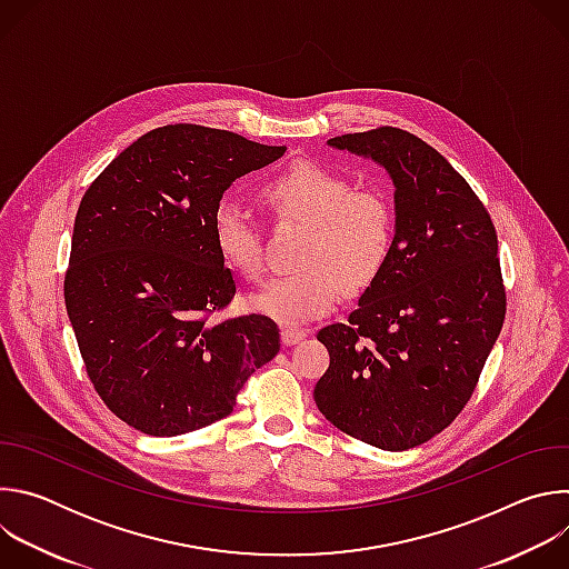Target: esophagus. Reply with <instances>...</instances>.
I'll return each instance as SVG.
<instances>
[{
    "mask_svg": "<svg viewBox=\"0 0 569 569\" xmlns=\"http://www.w3.org/2000/svg\"><path fill=\"white\" fill-rule=\"evenodd\" d=\"M306 336H308V329H299V327H286V329H281V342H283L286 347H292V345L301 342Z\"/></svg>",
    "mask_w": 569,
    "mask_h": 569,
    "instance_id": "1",
    "label": "esophagus"
}]
</instances>
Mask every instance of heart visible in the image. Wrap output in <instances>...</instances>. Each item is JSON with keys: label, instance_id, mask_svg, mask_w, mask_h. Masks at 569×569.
I'll return each instance as SVG.
<instances>
[{"label": "heart", "instance_id": "1", "mask_svg": "<svg viewBox=\"0 0 569 569\" xmlns=\"http://www.w3.org/2000/svg\"><path fill=\"white\" fill-rule=\"evenodd\" d=\"M261 200L277 222L303 224L297 266L274 277L252 297V308L281 323H301L329 312L342 292L367 290L385 270L396 220L389 200L353 184L315 161H297L266 180ZM211 238L220 259L242 279L266 272L263 236L254 216L238 200L224 198L211 216Z\"/></svg>", "mask_w": 569, "mask_h": 569}]
</instances>
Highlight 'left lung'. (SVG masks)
I'll return each mask as SVG.
<instances>
[{
    "label": "left lung",
    "mask_w": 569,
    "mask_h": 569,
    "mask_svg": "<svg viewBox=\"0 0 569 569\" xmlns=\"http://www.w3.org/2000/svg\"><path fill=\"white\" fill-rule=\"evenodd\" d=\"M329 146L387 171L396 233L349 321L317 333L331 365L312 396L349 437L408 450L457 419L502 331L498 233L450 161L412 132L385 126Z\"/></svg>",
    "instance_id": "left-lung-1"
}]
</instances>
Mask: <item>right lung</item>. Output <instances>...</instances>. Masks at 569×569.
<instances>
[{
	"label": "right lung",
	"instance_id": "right-lung-1",
	"mask_svg": "<svg viewBox=\"0 0 569 569\" xmlns=\"http://www.w3.org/2000/svg\"><path fill=\"white\" fill-rule=\"evenodd\" d=\"M283 152L193 123L154 128L80 200L64 306L94 389L130 428L150 437L207 428L279 353L270 317L211 319L236 295L211 216L233 180Z\"/></svg>",
	"mask_w": 569,
	"mask_h": 569
}]
</instances>
